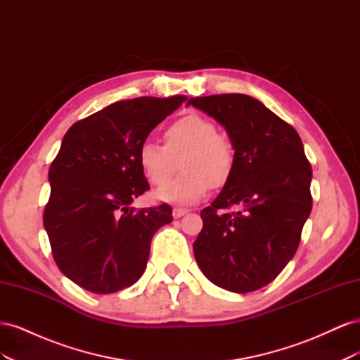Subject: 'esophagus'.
Listing matches in <instances>:
<instances>
[{"instance_id":"esophagus-1","label":"esophagus","mask_w":360,"mask_h":360,"mask_svg":"<svg viewBox=\"0 0 360 360\" xmlns=\"http://www.w3.org/2000/svg\"><path fill=\"white\" fill-rule=\"evenodd\" d=\"M188 212H189L188 209H181V207H174V210H172V216L176 217V219H179V217L184 216V214H186Z\"/></svg>"}]
</instances>
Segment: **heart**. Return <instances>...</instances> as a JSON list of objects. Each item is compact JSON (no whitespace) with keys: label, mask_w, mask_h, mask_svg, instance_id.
Returning <instances> with one entry per match:
<instances>
[{"label":"heart","mask_w":360,"mask_h":360,"mask_svg":"<svg viewBox=\"0 0 360 360\" xmlns=\"http://www.w3.org/2000/svg\"><path fill=\"white\" fill-rule=\"evenodd\" d=\"M163 147L156 143L141 146L139 168L153 186H163L181 162L183 174L158 191L162 201L189 205L204 198L214 186H224L236 168V147L231 138L217 132L210 118L189 114L163 130Z\"/></svg>","instance_id":"obj_1"}]
</instances>
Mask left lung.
<instances>
[{"label":"left lung","mask_w":360,"mask_h":360,"mask_svg":"<svg viewBox=\"0 0 360 360\" xmlns=\"http://www.w3.org/2000/svg\"><path fill=\"white\" fill-rule=\"evenodd\" d=\"M189 105L217 120L236 147V168L212 205L193 255L214 285L250 292L270 284L296 254L312 209V168L291 124L254 97H195ZM231 206H240L231 212Z\"/></svg>","instance_id":"8db88e82"}]
</instances>
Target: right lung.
<instances>
[{
	"instance_id": "obj_1",
	"label": "right lung",
	"mask_w": 360,
	"mask_h": 360,
	"mask_svg": "<svg viewBox=\"0 0 360 360\" xmlns=\"http://www.w3.org/2000/svg\"><path fill=\"white\" fill-rule=\"evenodd\" d=\"M186 96L136 97L76 122L49 168L43 212L52 257L76 285L110 294L143 276L150 243L172 221L168 204L130 207L150 189L138 153L148 134Z\"/></svg>"
}]
</instances>
